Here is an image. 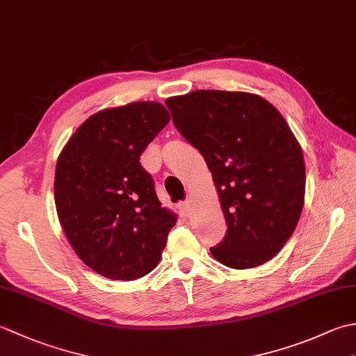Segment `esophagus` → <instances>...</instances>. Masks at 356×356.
<instances>
[{
    "instance_id": "1",
    "label": "esophagus",
    "mask_w": 356,
    "mask_h": 356,
    "mask_svg": "<svg viewBox=\"0 0 356 356\" xmlns=\"http://www.w3.org/2000/svg\"><path fill=\"white\" fill-rule=\"evenodd\" d=\"M191 200H185L179 205V209H180V214H182L184 217H190L191 216Z\"/></svg>"
}]
</instances>
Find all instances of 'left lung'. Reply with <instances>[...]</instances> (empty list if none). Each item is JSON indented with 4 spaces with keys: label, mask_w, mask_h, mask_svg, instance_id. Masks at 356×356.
I'll use <instances>...</instances> for the list:
<instances>
[{
    "label": "left lung",
    "mask_w": 356,
    "mask_h": 356,
    "mask_svg": "<svg viewBox=\"0 0 356 356\" xmlns=\"http://www.w3.org/2000/svg\"><path fill=\"white\" fill-rule=\"evenodd\" d=\"M180 134L205 157L228 231L217 261L249 269L282 251L305 205L300 143L274 105L246 92L195 90L165 101Z\"/></svg>",
    "instance_id": "obj_1"
}]
</instances>
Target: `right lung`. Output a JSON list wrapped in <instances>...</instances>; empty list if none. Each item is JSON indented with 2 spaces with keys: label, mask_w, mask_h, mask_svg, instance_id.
<instances>
[{
  "label": "right lung",
  "mask_w": 356,
  "mask_h": 356,
  "mask_svg": "<svg viewBox=\"0 0 356 356\" xmlns=\"http://www.w3.org/2000/svg\"><path fill=\"white\" fill-rule=\"evenodd\" d=\"M168 122V110L153 101L105 108L79 125L58 157L59 222L73 251L102 277L130 282L147 275L177 222L139 162Z\"/></svg>",
  "instance_id": "add662e5"
}]
</instances>
